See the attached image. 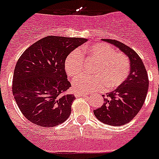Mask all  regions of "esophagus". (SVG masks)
I'll use <instances>...</instances> for the list:
<instances>
[{"label": "esophagus", "mask_w": 159, "mask_h": 159, "mask_svg": "<svg viewBox=\"0 0 159 159\" xmlns=\"http://www.w3.org/2000/svg\"><path fill=\"white\" fill-rule=\"evenodd\" d=\"M89 94H76V97H82V96H87Z\"/></svg>", "instance_id": "34e87169"}]
</instances>
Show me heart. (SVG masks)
I'll return each mask as SVG.
<instances>
[{"label": "heart", "mask_w": 159, "mask_h": 159, "mask_svg": "<svg viewBox=\"0 0 159 159\" xmlns=\"http://www.w3.org/2000/svg\"><path fill=\"white\" fill-rule=\"evenodd\" d=\"M96 62L92 77L82 76L84 59ZM68 76L77 79L73 82L76 93L90 94L101 91L105 88L113 90L121 86L127 79L130 70L129 60L125 53L116 52L112 46L106 43H99L85 47L80 52L74 50L68 55L65 62Z\"/></svg>", "instance_id": "1"}]
</instances>
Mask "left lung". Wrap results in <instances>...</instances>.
Returning a JSON list of instances; mask_svg holds the SVG:
<instances>
[{"mask_svg":"<svg viewBox=\"0 0 159 159\" xmlns=\"http://www.w3.org/2000/svg\"><path fill=\"white\" fill-rule=\"evenodd\" d=\"M102 40L119 48L130 61V73L127 79L116 90L107 94L101 107L94 110V116L99 121L120 126L130 122L141 109L147 95L149 78L143 61L133 49L115 39Z\"/></svg>","mask_w":159,"mask_h":159,"instance_id":"left-lung-1","label":"left lung"}]
</instances>
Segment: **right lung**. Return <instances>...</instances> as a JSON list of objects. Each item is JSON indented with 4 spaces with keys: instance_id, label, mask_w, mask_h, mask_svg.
Here are the masks:
<instances>
[{
    "instance_id": "add662e5",
    "label": "right lung",
    "mask_w": 159,
    "mask_h": 159,
    "mask_svg": "<svg viewBox=\"0 0 159 159\" xmlns=\"http://www.w3.org/2000/svg\"><path fill=\"white\" fill-rule=\"evenodd\" d=\"M86 39L47 36L30 46L16 64L12 90L23 116L41 127L65 122L75 96L68 90L65 62L68 55Z\"/></svg>"
}]
</instances>
